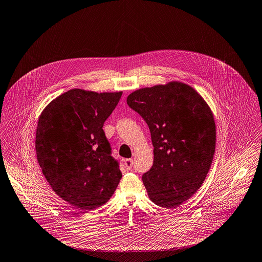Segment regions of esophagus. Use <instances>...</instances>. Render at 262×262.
<instances>
[{
  "instance_id": "1",
  "label": "esophagus",
  "mask_w": 262,
  "mask_h": 262,
  "mask_svg": "<svg viewBox=\"0 0 262 262\" xmlns=\"http://www.w3.org/2000/svg\"><path fill=\"white\" fill-rule=\"evenodd\" d=\"M133 164H134L133 159H126V160L124 161V165H125L127 170H131L132 167H133Z\"/></svg>"
}]
</instances>
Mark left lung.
Here are the masks:
<instances>
[{
  "instance_id": "obj_1",
  "label": "left lung",
  "mask_w": 262,
  "mask_h": 262,
  "mask_svg": "<svg viewBox=\"0 0 262 262\" xmlns=\"http://www.w3.org/2000/svg\"><path fill=\"white\" fill-rule=\"evenodd\" d=\"M127 104L147 123L154 146L151 169L143 174L156 205L176 208L204 182L215 152L213 113L194 88L171 81L132 92Z\"/></svg>"
}]
</instances>
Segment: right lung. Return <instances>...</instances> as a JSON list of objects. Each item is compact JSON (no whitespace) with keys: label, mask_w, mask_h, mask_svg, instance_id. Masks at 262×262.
Instances as JSON below:
<instances>
[{"label":"right lung","mask_w":262,"mask_h":262,"mask_svg":"<svg viewBox=\"0 0 262 262\" xmlns=\"http://www.w3.org/2000/svg\"><path fill=\"white\" fill-rule=\"evenodd\" d=\"M72 89L51 101L36 130V154L50 186L82 211L105 204L122 173L103 130L122 96Z\"/></svg>","instance_id":"add662e5"}]
</instances>
